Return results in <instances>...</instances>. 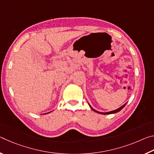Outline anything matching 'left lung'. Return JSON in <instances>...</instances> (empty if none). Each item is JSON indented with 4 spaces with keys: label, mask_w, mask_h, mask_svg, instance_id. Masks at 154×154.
<instances>
[{
    "label": "left lung",
    "mask_w": 154,
    "mask_h": 154,
    "mask_svg": "<svg viewBox=\"0 0 154 154\" xmlns=\"http://www.w3.org/2000/svg\"><path fill=\"white\" fill-rule=\"evenodd\" d=\"M88 105H89V106H90V107L92 109V110L94 111H95L96 113H99V114H103V115H107V114H113V113H118V112H119V111H121L122 109H123L125 106H126V103H125L124 105H122V106H120V107L119 108H118V109H116V110H113V111H109V112H100V111H96V110H95L94 109H93L92 106H91V105H90L89 103H88Z\"/></svg>",
    "instance_id": "left-lung-1"
}]
</instances>
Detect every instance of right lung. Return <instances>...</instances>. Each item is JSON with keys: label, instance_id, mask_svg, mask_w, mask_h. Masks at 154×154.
<instances>
[{"label": "right lung", "instance_id": "add662e5", "mask_svg": "<svg viewBox=\"0 0 154 154\" xmlns=\"http://www.w3.org/2000/svg\"><path fill=\"white\" fill-rule=\"evenodd\" d=\"M51 111H50V112H49V113H51ZM44 113V114H48V113Z\"/></svg>", "mask_w": 154, "mask_h": 154}]
</instances>
